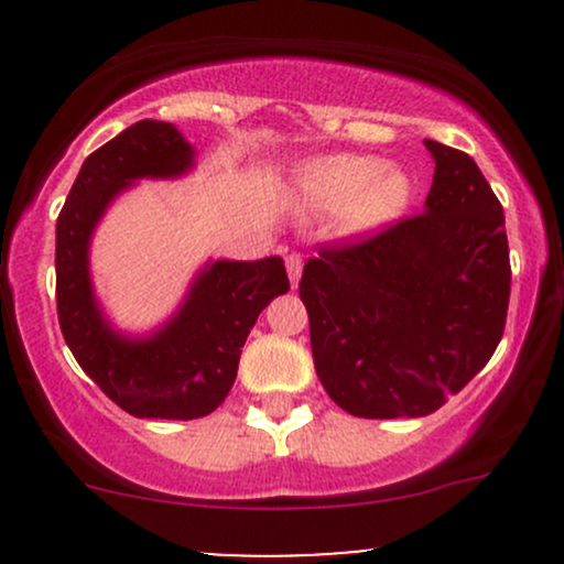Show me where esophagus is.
<instances>
[{
  "mask_svg": "<svg viewBox=\"0 0 564 564\" xmlns=\"http://www.w3.org/2000/svg\"><path fill=\"white\" fill-rule=\"evenodd\" d=\"M302 257L300 254H289L286 257V270H289V281H291V286L296 289V283H300V278H302Z\"/></svg>",
  "mask_w": 564,
  "mask_h": 564,
  "instance_id": "34e87169",
  "label": "esophagus"
}]
</instances>
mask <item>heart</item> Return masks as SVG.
Instances as JSON below:
<instances>
[{
	"label": "heart",
	"mask_w": 564,
	"mask_h": 564,
	"mask_svg": "<svg viewBox=\"0 0 564 564\" xmlns=\"http://www.w3.org/2000/svg\"><path fill=\"white\" fill-rule=\"evenodd\" d=\"M294 193L307 209H336L339 228L360 236L392 223L405 209L411 180L400 166H381L373 156L336 153L307 161L296 174Z\"/></svg>",
	"instance_id": "b5f03b06"
}]
</instances>
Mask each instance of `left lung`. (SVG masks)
Listing matches in <instances>:
<instances>
[{"instance_id":"8db88e82","label":"left lung","mask_w":564,"mask_h":564,"mask_svg":"<svg viewBox=\"0 0 564 564\" xmlns=\"http://www.w3.org/2000/svg\"><path fill=\"white\" fill-rule=\"evenodd\" d=\"M424 145L435 177L422 215L326 246L300 281L323 390L360 419L437 411L482 371L507 323L501 204L467 153Z\"/></svg>"}]
</instances>
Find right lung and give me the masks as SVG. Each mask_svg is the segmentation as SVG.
Returning <instances> with one entry per match:
<instances>
[{
    "label": "right lung",
    "instance_id": "right-lung-1",
    "mask_svg": "<svg viewBox=\"0 0 564 564\" xmlns=\"http://www.w3.org/2000/svg\"><path fill=\"white\" fill-rule=\"evenodd\" d=\"M196 151L174 124L142 119L89 153L55 225L57 318L76 364L116 405L138 419H200L228 398L251 326L289 291L281 257L206 262L180 307L132 336L102 313L89 243L108 206L138 180H177Z\"/></svg>",
    "mask_w": 564,
    "mask_h": 564
}]
</instances>
